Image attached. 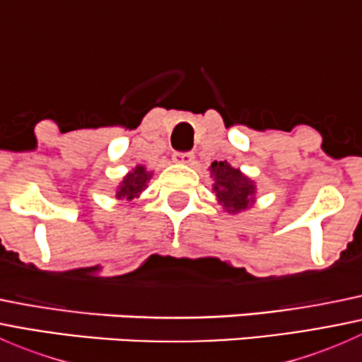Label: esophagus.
<instances>
[{
	"instance_id": "esophagus-1",
	"label": "esophagus",
	"mask_w": 362,
	"mask_h": 362,
	"mask_svg": "<svg viewBox=\"0 0 362 362\" xmlns=\"http://www.w3.org/2000/svg\"><path fill=\"white\" fill-rule=\"evenodd\" d=\"M175 163H182V164H192L194 163V154L192 152H177L173 156Z\"/></svg>"
}]
</instances>
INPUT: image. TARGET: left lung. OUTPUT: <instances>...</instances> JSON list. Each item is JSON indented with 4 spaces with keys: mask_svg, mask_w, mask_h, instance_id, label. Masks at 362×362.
<instances>
[{
    "mask_svg": "<svg viewBox=\"0 0 362 362\" xmlns=\"http://www.w3.org/2000/svg\"><path fill=\"white\" fill-rule=\"evenodd\" d=\"M210 171L214 177L215 196L229 214L247 210L254 203L255 184L228 160H214Z\"/></svg>",
    "mask_w": 362,
    "mask_h": 362,
    "instance_id": "1",
    "label": "left lung"
}]
</instances>
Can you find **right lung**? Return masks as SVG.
Wrapping results in <instances>:
<instances>
[{"label": "right lung", "instance_id": "add662e5", "mask_svg": "<svg viewBox=\"0 0 362 362\" xmlns=\"http://www.w3.org/2000/svg\"><path fill=\"white\" fill-rule=\"evenodd\" d=\"M151 177H152L151 171H147V168L138 164L133 171H129V173L122 178V182H120L119 189H117L115 192V198L117 199L136 198V196L147 187V182L151 180Z\"/></svg>", "mask_w": 362, "mask_h": 362}]
</instances>
